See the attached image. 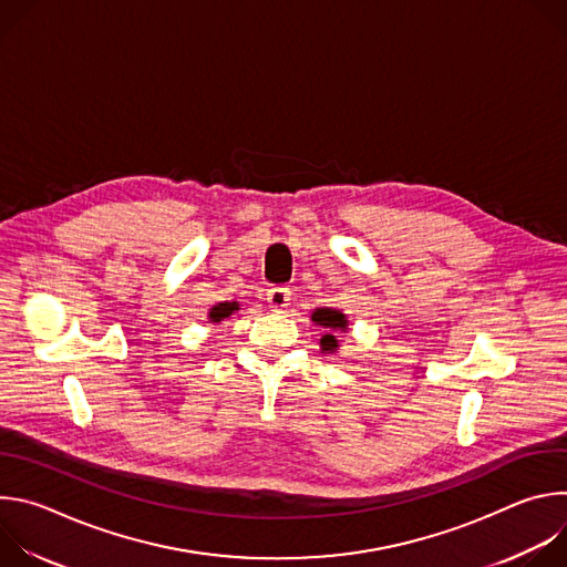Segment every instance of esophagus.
Returning <instances> with one entry per match:
<instances>
[{"label":"esophagus","mask_w":567,"mask_h":567,"mask_svg":"<svg viewBox=\"0 0 567 567\" xmlns=\"http://www.w3.org/2000/svg\"><path fill=\"white\" fill-rule=\"evenodd\" d=\"M289 300H291V291H289L287 287H271V289L267 291V302H269V307H271L274 311L285 309V307L289 305Z\"/></svg>","instance_id":"34e87169"}]
</instances>
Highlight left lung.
I'll return each mask as SVG.
<instances>
[{
	"label": "left lung",
	"instance_id": "8db88e82",
	"mask_svg": "<svg viewBox=\"0 0 567 567\" xmlns=\"http://www.w3.org/2000/svg\"><path fill=\"white\" fill-rule=\"evenodd\" d=\"M311 320L322 330L320 337V350L326 354H334L339 350V341L337 334L348 330V318L343 311L339 309H330V307H318L311 313Z\"/></svg>",
	"mask_w": 567,
	"mask_h": 567
}]
</instances>
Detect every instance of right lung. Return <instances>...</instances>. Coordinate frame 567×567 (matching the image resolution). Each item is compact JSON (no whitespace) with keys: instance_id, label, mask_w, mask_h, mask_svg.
Here are the masks:
<instances>
[{"instance_id":"add662e5","label":"right lung","mask_w":567,"mask_h":567,"mask_svg":"<svg viewBox=\"0 0 567 567\" xmlns=\"http://www.w3.org/2000/svg\"><path fill=\"white\" fill-rule=\"evenodd\" d=\"M237 309H239V302H217L215 307H210L208 318H210V322H221L224 318H228Z\"/></svg>"}]
</instances>
